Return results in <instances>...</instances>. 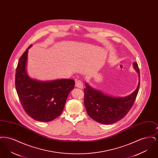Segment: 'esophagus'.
Instances as JSON below:
<instances>
[{"mask_svg":"<svg viewBox=\"0 0 158 158\" xmlns=\"http://www.w3.org/2000/svg\"><path fill=\"white\" fill-rule=\"evenodd\" d=\"M75 86L77 88H81V89H82L83 88V82L80 80H76V81Z\"/></svg>","mask_w":158,"mask_h":158,"instance_id":"esophagus-1","label":"esophagus"}]
</instances>
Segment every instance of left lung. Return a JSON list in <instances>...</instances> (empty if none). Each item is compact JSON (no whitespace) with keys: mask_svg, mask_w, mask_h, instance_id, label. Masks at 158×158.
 I'll list each match as a JSON object with an SVG mask.
<instances>
[{"mask_svg":"<svg viewBox=\"0 0 158 158\" xmlns=\"http://www.w3.org/2000/svg\"><path fill=\"white\" fill-rule=\"evenodd\" d=\"M133 68L139 74L137 88L130 95L124 97H115L105 94L101 90L85 83L84 104L89 116L93 120L104 124L115 123L124 118L134 104L140 86V71L136 62Z\"/></svg>","mask_w":158,"mask_h":158,"instance_id":"obj_1","label":"left lung"}]
</instances>
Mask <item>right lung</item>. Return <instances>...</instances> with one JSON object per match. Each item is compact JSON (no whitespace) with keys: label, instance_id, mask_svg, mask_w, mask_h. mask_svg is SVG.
I'll use <instances>...</instances> for the list:
<instances>
[{"label":"right lung","instance_id":"right-lung-1","mask_svg":"<svg viewBox=\"0 0 158 158\" xmlns=\"http://www.w3.org/2000/svg\"><path fill=\"white\" fill-rule=\"evenodd\" d=\"M20 57L16 68L15 86L26 113L35 120L48 122L63 112L69 93L75 88V81L70 79L38 81L28 75L27 65L28 50Z\"/></svg>","mask_w":158,"mask_h":158}]
</instances>
